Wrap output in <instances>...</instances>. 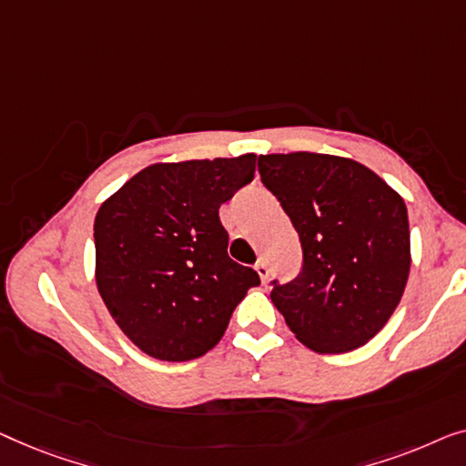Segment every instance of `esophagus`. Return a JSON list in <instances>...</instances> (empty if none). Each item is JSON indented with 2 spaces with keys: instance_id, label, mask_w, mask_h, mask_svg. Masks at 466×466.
<instances>
[{
  "instance_id": "1",
  "label": "esophagus",
  "mask_w": 466,
  "mask_h": 466,
  "mask_svg": "<svg viewBox=\"0 0 466 466\" xmlns=\"http://www.w3.org/2000/svg\"><path fill=\"white\" fill-rule=\"evenodd\" d=\"M255 272H258V274H259L261 283H266V280H268V272H270V270H268V264H266V261H264V259H259V261H258V264H255Z\"/></svg>"
}]
</instances>
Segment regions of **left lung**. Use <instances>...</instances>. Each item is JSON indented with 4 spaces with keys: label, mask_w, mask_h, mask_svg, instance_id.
Wrapping results in <instances>:
<instances>
[{
    "label": "left lung",
    "mask_w": 466,
    "mask_h": 466,
    "mask_svg": "<svg viewBox=\"0 0 466 466\" xmlns=\"http://www.w3.org/2000/svg\"><path fill=\"white\" fill-rule=\"evenodd\" d=\"M261 183L299 234L304 266L272 280V304L308 349L355 350L389 323L410 277V221L401 196L361 162L329 154H268Z\"/></svg>",
    "instance_id": "1"
}]
</instances>
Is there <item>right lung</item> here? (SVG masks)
<instances>
[{
    "label": "right lung",
    "mask_w": 466,
    "mask_h": 466,
    "mask_svg": "<svg viewBox=\"0 0 466 466\" xmlns=\"http://www.w3.org/2000/svg\"><path fill=\"white\" fill-rule=\"evenodd\" d=\"M255 154L158 162L103 202L95 218L96 289L137 349L192 361L226 333L234 308L259 285L228 255L219 207L247 186Z\"/></svg>",
    "instance_id": "obj_1"
}]
</instances>
